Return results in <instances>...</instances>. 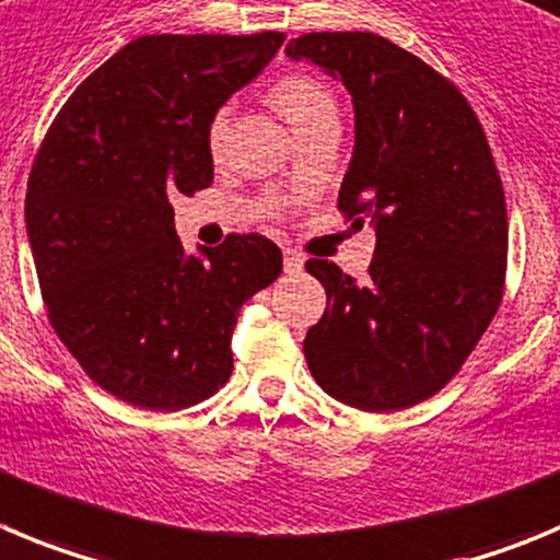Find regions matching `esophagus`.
<instances>
[{
  "label": "esophagus",
  "mask_w": 560,
  "mask_h": 560,
  "mask_svg": "<svg viewBox=\"0 0 560 560\" xmlns=\"http://www.w3.org/2000/svg\"><path fill=\"white\" fill-rule=\"evenodd\" d=\"M304 254H301V250H295V248H287L284 250V270L287 273H301V270H304Z\"/></svg>",
  "instance_id": "obj_1"
}]
</instances>
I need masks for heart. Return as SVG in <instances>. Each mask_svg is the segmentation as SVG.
<instances>
[{"instance_id": "b5f03b06", "label": "heart", "mask_w": 560, "mask_h": 560, "mask_svg": "<svg viewBox=\"0 0 560 560\" xmlns=\"http://www.w3.org/2000/svg\"><path fill=\"white\" fill-rule=\"evenodd\" d=\"M270 96H273L276 107L287 115V121H290L298 132H306L312 124H317L320 118H326V115H337V98H334L331 88H328L317 74H310V71H292V74H284L273 85ZM229 121H232V104L229 102L215 107V113L209 115V154H221L229 135Z\"/></svg>"}]
</instances>
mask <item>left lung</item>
<instances>
[{
  "label": "left lung",
  "instance_id": "8db88e82",
  "mask_svg": "<svg viewBox=\"0 0 560 560\" xmlns=\"http://www.w3.org/2000/svg\"><path fill=\"white\" fill-rule=\"evenodd\" d=\"M339 77L357 107V145L339 212L375 226L362 279L310 259L328 306L304 339L306 364L334 400L400 411L433 398L498 315L509 265L500 171L464 93L411 51L373 33L290 40Z\"/></svg>",
  "mask_w": 560,
  "mask_h": 560
}]
</instances>
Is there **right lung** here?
<instances>
[{
	"label": "right lung",
	"instance_id": "obj_1",
	"mask_svg": "<svg viewBox=\"0 0 560 560\" xmlns=\"http://www.w3.org/2000/svg\"><path fill=\"white\" fill-rule=\"evenodd\" d=\"M284 33L143 35L77 88L27 182V234L46 315L88 378L124 404L179 411L232 375L240 306L281 273L262 234L185 256L176 192L212 185L207 121Z\"/></svg>",
	"mask_w": 560,
	"mask_h": 560
}]
</instances>
